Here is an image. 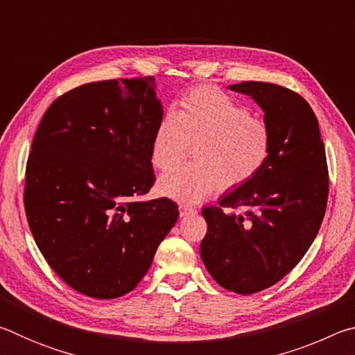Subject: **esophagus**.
I'll list each match as a JSON object with an SVG mask.
<instances>
[{
    "instance_id": "obj_1",
    "label": "esophagus",
    "mask_w": 355,
    "mask_h": 355,
    "mask_svg": "<svg viewBox=\"0 0 355 355\" xmlns=\"http://www.w3.org/2000/svg\"><path fill=\"white\" fill-rule=\"evenodd\" d=\"M178 209H180V216H182V218H184V216H189V214H194L196 213V208H192L189 205H180Z\"/></svg>"
}]
</instances>
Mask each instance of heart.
Returning a JSON list of instances; mask_svg holds the SVG:
<instances>
[{"mask_svg":"<svg viewBox=\"0 0 355 355\" xmlns=\"http://www.w3.org/2000/svg\"><path fill=\"white\" fill-rule=\"evenodd\" d=\"M192 146L194 163L159 178L158 191L180 202L196 203L220 189H235L255 178L272 150V133L248 106L216 87H196L166 112L152 136V163L169 171Z\"/></svg>","mask_w":355,"mask_h":355,"instance_id":"obj_1","label":"heart"}]
</instances>
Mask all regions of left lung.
Listing matches in <instances>:
<instances>
[{
	"mask_svg": "<svg viewBox=\"0 0 355 355\" xmlns=\"http://www.w3.org/2000/svg\"><path fill=\"white\" fill-rule=\"evenodd\" d=\"M228 89L261 107L272 150L255 178L222 196L218 207L202 209L208 230L200 257L225 290L254 294L284 279L313 243L326 213L329 172L318 119L299 94L260 81Z\"/></svg>",
	"mask_w": 355,
	"mask_h": 355,
	"instance_id": "1",
	"label": "left lung"
}]
</instances>
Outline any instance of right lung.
Masks as SVG:
<instances>
[{
    "label": "right lung",
    "mask_w": 355,
    "mask_h": 355,
    "mask_svg": "<svg viewBox=\"0 0 355 355\" xmlns=\"http://www.w3.org/2000/svg\"><path fill=\"white\" fill-rule=\"evenodd\" d=\"M155 89L153 76L83 84L53 101L33 139L29 228L53 271L86 296L135 290L178 218L166 197L136 200L155 183Z\"/></svg>",
    "instance_id": "add662e5"
}]
</instances>
